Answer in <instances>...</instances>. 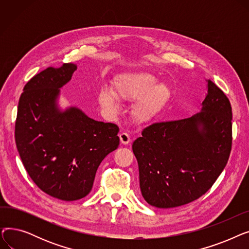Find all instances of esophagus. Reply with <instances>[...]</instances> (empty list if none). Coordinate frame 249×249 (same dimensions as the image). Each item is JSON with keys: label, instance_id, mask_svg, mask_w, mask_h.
Returning <instances> with one entry per match:
<instances>
[{"label": "esophagus", "instance_id": "1", "mask_svg": "<svg viewBox=\"0 0 249 249\" xmlns=\"http://www.w3.org/2000/svg\"><path fill=\"white\" fill-rule=\"evenodd\" d=\"M119 137H120V141H121L122 144H128V143L131 141V138H130L129 134L126 133V132H121Z\"/></svg>", "mask_w": 249, "mask_h": 249}]
</instances>
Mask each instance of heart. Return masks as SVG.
Instances as JSON below:
<instances>
[{"label":"heart","mask_w":249,"mask_h":249,"mask_svg":"<svg viewBox=\"0 0 249 249\" xmlns=\"http://www.w3.org/2000/svg\"><path fill=\"white\" fill-rule=\"evenodd\" d=\"M171 91L166 84L156 82V77L148 72H129L117 78L113 91L103 88L98 101L102 108L109 113L118 111L116 98L133 101L130 109L132 119L140 124L149 122L158 116L167 104Z\"/></svg>","instance_id":"obj_1"}]
</instances>
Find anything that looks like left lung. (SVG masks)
Listing matches in <instances>:
<instances>
[{"label": "left lung", "mask_w": 249, "mask_h": 249, "mask_svg": "<svg viewBox=\"0 0 249 249\" xmlns=\"http://www.w3.org/2000/svg\"><path fill=\"white\" fill-rule=\"evenodd\" d=\"M207 94L196 115L152 124L132 144L142 197L156 208H175L200 198L228 161L232 109L226 97L207 80Z\"/></svg>", "instance_id": "8db88e82"}]
</instances>
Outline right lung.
I'll list each match as a JSON object with an SVG mask.
<instances>
[{
    "label": "right lung",
    "mask_w": 249,
    "mask_h": 249,
    "mask_svg": "<svg viewBox=\"0 0 249 249\" xmlns=\"http://www.w3.org/2000/svg\"><path fill=\"white\" fill-rule=\"evenodd\" d=\"M75 71L76 64L63 63L34 75L24 87L15 125L26 171L39 189L62 201L86 197L100 163L120 141L117 125L91 119L77 107H59L60 89Z\"/></svg>",
    "instance_id": "obj_1"
}]
</instances>
